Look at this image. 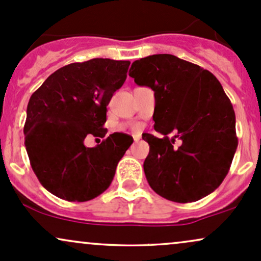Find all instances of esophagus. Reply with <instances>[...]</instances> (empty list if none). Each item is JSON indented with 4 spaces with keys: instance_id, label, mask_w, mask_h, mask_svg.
Masks as SVG:
<instances>
[{
    "instance_id": "obj_1",
    "label": "esophagus",
    "mask_w": 261,
    "mask_h": 261,
    "mask_svg": "<svg viewBox=\"0 0 261 261\" xmlns=\"http://www.w3.org/2000/svg\"><path fill=\"white\" fill-rule=\"evenodd\" d=\"M139 139H140V137H139V136H136V137H134V142H136V143L139 142Z\"/></svg>"
}]
</instances>
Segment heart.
Returning a JSON list of instances; mask_svg holds the SVG:
<instances>
[{"instance_id": "heart-1", "label": "heart", "mask_w": 261, "mask_h": 261, "mask_svg": "<svg viewBox=\"0 0 261 261\" xmlns=\"http://www.w3.org/2000/svg\"><path fill=\"white\" fill-rule=\"evenodd\" d=\"M133 129H134V130H138V129H139V127H138V125H134Z\"/></svg>"}]
</instances>
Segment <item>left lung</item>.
Segmentation results:
<instances>
[{"instance_id":"obj_1","label":"left lung","mask_w":261,"mask_h":261,"mask_svg":"<svg viewBox=\"0 0 261 261\" xmlns=\"http://www.w3.org/2000/svg\"><path fill=\"white\" fill-rule=\"evenodd\" d=\"M129 75L154 90V128L164 134L143 137L150 146L144 172L152 191L176 203L209 195L228 173L238 145L233 107L220 82L198 64L168 54L134 61ZM171 131L172 140L167 137Z\"/></svg>"}]
</instances>
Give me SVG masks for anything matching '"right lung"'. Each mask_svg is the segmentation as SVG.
Instances as JSON below:
<instances>
[{"instance_id": "add662e5", "label": "right lung", "mask_w": 261, "mask_h": 261, "mask_svg": "<svg viewBox=\"0 0 261 261\" xmlns=\"http://www.w3.org/2000/svg\"><path fill=\"white\" fill-rule=\"evenodd\" d=\"M129 64L110 58L67 64L30 96L25 149L39 182L56 197L88 201L111 185L133 138L113 133L95 148H87L84 139L106 136V106L123 85Z\"/></svg>"}]
</instances>
